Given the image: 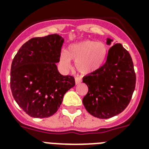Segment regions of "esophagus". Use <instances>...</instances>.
I'll use <instances>...</instances> for the list:
<instances>
[{"label":"esophagus","instance_id":"obj_1","mask_svg":"<svg viewBox=\"0 0 149 149\" xmlns=\"http://www.w3.org/2000/svg\"><path fill=\"white\" fill-rule=\"evenodd\" d=\"M75 82H76V84H80V83L82 82V79L80 78V77H76V78H75Z\"/></svg>","mask_w":149,"mask_h":149}]
</instances>
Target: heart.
Instances as JSON below:
<instances>
[{
    "label": "heart",
    "mask_w": 149,
    "mask_h": 149,
    "mask_svg": "<svg viewBox=\"0 0 149 149\" xmlns=\"http://www.w3.org/2000/svg\"><path fill=\"white\" fill-rule=\"evenodd\" d=\"M108 48L103 42L85 40L72 43L62 52L59 63L64 69L71 66V60L81 74L92 73L101 67L107 56Z\"/></svg>",
    "instance_id": "obj_1"
}]
</instances>
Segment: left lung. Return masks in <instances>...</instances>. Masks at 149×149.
<instances>
[{
    "label": "left lung",
    "mask_w": 149,
    "mask_h": 149,
    "mask_svg": "<svg viewBox=\"0 0 149 149\" xmlns=\"http://www.w3.org/2000/svg\"><path fill=\"white\" fill-rule=\"evenodd\" d=\"M112 42L107 38V45ZM83 82L88 86L83 104L91 115L107 119L121 113L132 99L136 83L129 52L120 43L113 45L104 65L84 77Z\"/></svg>",
    "instance_id": "obj_1"
}]
</instances>
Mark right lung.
Masks as SVG:
<instances>
[{
    "mask_svg": "<svg viewBox=\"0 0 149 149\" xmlns=\"http://www.w3.org/2000/svg\"><path fill=\"white\" fill-rule=\"evenodd\" d=\"M64 38L57 34L31 38L15 55L10 68L14 99L32 118L53 115L63 97L75 86L72 76L60 74L59 62Z\"/></svg>",
    "mask_w": 149,
    "mask_h": 149,
    "instance_id": "obj_1",
    "label": "right lung"
}]
</instances>
